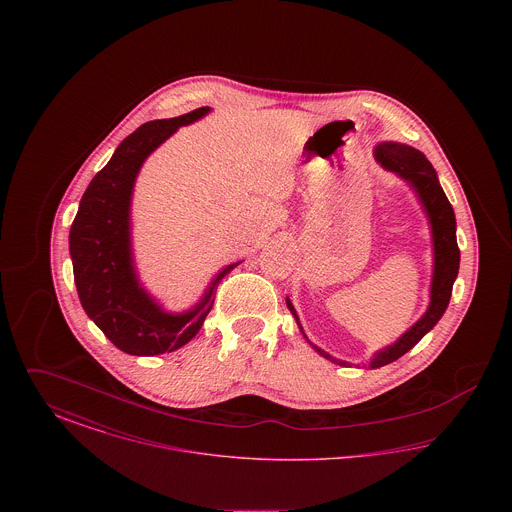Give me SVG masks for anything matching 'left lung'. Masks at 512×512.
Returning <instances> with one entry per match:
<instances>
[{
  "label": "left lung",
  "mask_w": 512,
  "mask_h": 512,
  "mask_svg": "<svg viewBox=\"0 0 512 512\" xmlns=\"http://www.w3.org/2000/svg\"><path fill=\"white\" fill-rule=\"evenodd\" d=\"M376 159L384 169L397 172L416 190V194L420 197V201L428 213L430 224H432L436 263H434V280H432V295H430L432 299H430V307H428L426 315L420 318L413 328L407 330L393 345L376 353V357L370 363L372 368L390 365L393 361H397L409 349H413L414 345L438 324L439 318L449 305L453 282L459 274V263H461V251H459L457 234H455V228H457L455 213H453V207H451L447 195L441 190L436 171H434L432 163L426 159V155L414 147L386 142V144L376 147ZM286 303L299 324V318L295 315V309H293L290 299H286ZM313 347L322 357L330 359L332 363L347 366V363L338 361V359L330 357L326 351L318 349L317 345H313Z\"/></svg>",
  "instance_id": "1"
}]
</instances>
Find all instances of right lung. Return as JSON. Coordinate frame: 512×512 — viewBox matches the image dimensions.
Instances as JSON below:
<instances>
[{
    "label": "right lung",
    "instance_id": "obj_1",
    "mask_svg": "<svg viewBox=\"0 0 512 512\" xmlns=\"http://www.w3.org/2000/svg\"><path fill=\"white\" fill-rule=\"evenodd\" d=\"M199 107L176 119L142 124L124 138L111 161L94 176L80 199L69 249L74 284L86 315L128 355H161L186 345L209 315L220 280L240 263L222 268L201 303L184 315L165 313L138 284L130 253V195L147 155L178 126L203 117Z\"/></svg>",
    "mask_w": 512,
    "mask_h": 512
}]
</instances>
